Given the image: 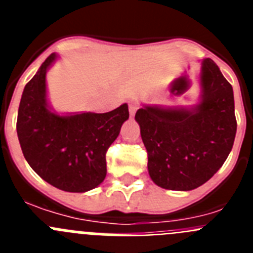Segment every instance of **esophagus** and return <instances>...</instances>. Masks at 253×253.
Instances as JSON below:
<instances>
[{"label": "esophagus", "mask_w": 253, "mask_h": 253, "mask_svg": "<svg viewBox=\"0 0 253 253\" xmlns=\"http://www.w3.org/2000/svg\"><path fill=\"white\" fill-rule=\"evenodd\" d=\"M137 109H138V105L135 104V102H130V104H129V114H130L131 118L135 115V113H137Z\"/></svg>", "instance_id": "34e87169"}]
</instances>
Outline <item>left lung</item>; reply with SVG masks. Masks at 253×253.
Here are the masks:
<instances>
[{"mask_svg": "<svg viewBox=\"0 0 253 253\" xmlns=\"http://www.w3.org/2000/svg\"><path fill=\"white\" fill-rule=\"evenodd\" d=\"M135 120L154 184L175 191L194 190L213 177L232 151L237 131L233 88L219 67L205 58L196 104H143Z\"/></svg>", "mask_w": 253, "mask_h": 253, "instance_id": "1", "label": "left lung"}]
</instances>
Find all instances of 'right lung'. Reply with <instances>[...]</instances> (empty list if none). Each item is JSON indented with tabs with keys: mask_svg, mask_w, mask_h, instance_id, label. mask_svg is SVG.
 I'll return each instance as SVG.
<instances>
[{
	"mask_svg": "<svg viewBox=\"0 0 253 253\" xmlns=\"http://www.w3.org/2000/svg\"><path fill=\"white\" fill-rule=\"evenodd\" d=\"M58 58L49 55L22 91L17 137L25 160L44 181L86 193L106 177V151L128 120V104L104 114L57 113L48 99L46 72Z\"/></svg>",
	"mask_w": 253,
	"mask_h": 253,
	"instance_id": "add662e5",
	"label": "right lung"
}]
</instances>
